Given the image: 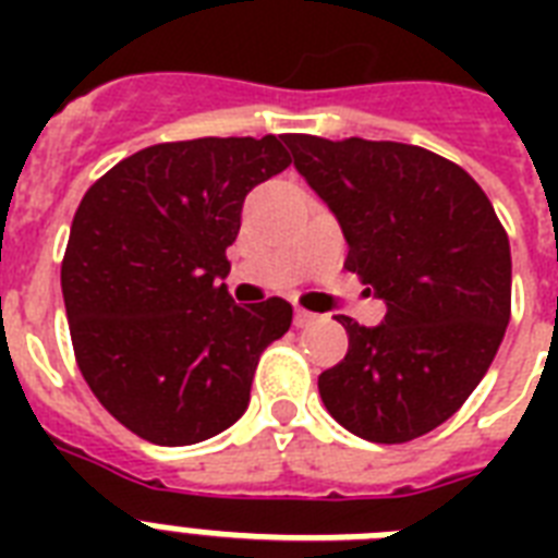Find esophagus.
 Returning <instances> with one entry per match:
<instances>
[{
    "label": "esophagus",
    "mask_w": 558,
    "mask_h": 558,
    "mask_svg": "<svg viewBox=\"0 0 558 558\" xmlns=\"http://www.w3.org/2000/svg\"><path fill=\"white\" fill-rule=\"evenodd\" d=\"M315 322H318V315L306 313V310H295V327H310Z\"/></svg>",
    "instance_id": "obj_1"
}]
</instances>
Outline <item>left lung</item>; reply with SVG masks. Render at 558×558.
<instances>
[{
  "mask_svg": "<svg viewBox=\"0 0 558 558\" xmlns=\"http://www.w3.org/2000/svg\"><path fill=\"white\" fill-rule=\"evenodd\" d=\"M298 173L339 219L344 269L388 306L336 315L348 356L318 376L336 423L371 442L423 437L469 399L510 324V240L475 179L399 142L287 135Z\"/></svg>",
  "mask_w": 558,
  "mask_h": 558,
  "instance_id": "left-lung-1",
  "label": "left lung"
}]
</instances>
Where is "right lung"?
<instances>
[{
    "label": "right lung",
    "mask_w": 558,
    "mask_h": 558,
    "mask_svg": "<svg viewBox=\"0 0 558 558\" xmlns=\"http://www.w3.org/2000/svg\"><path fill=\"white\" fill-rule=\"evenodd\" d=\"M292 165L287 138L153 144L86 191L60 266L83 379L130 432L191 446L248 408L260 353L292 324L283 298L236 306L245 193Z\"/></svg>",
    "instance_id": "obj_1"
}]
</instances>
